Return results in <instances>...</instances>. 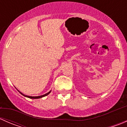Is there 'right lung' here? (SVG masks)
<instances>
[{
  "mask_svg": "<svg viewBox=\"0 0 127 127\" xmlns=\"http://www.w3.org/2000/svg\"><path fill=\"white\" fill-rule=\"evenodd\" d=\"M18 92H20V93H21V94L22 95H23V96H26V97H28V98H31V99H39V98H42V97H44V96H47V95H48L50 93V92H51V91H50L49 92H48V93H46V94H45V95H41V96H27V95H24V94H23V93H21V92H20V91H18Z\"/></svg>",
  "mask_w": 127,
  "mask_h": 127,
  "instance_id": "1",
  "label": "right lung"
}]
</instances>
